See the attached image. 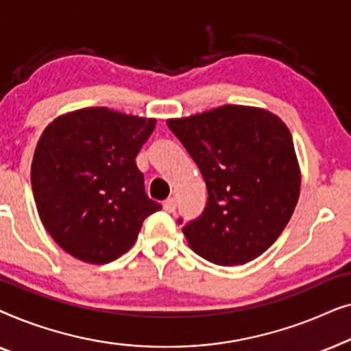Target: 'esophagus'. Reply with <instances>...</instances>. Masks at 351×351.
I'll list each match as a JSON object with an SVG mask.
<instances>
[{
	"mask_svg": "<svg viewBox=\"0 0 351 351\" xmlns=\"http://www.w3.org/2000/svg\"><path fill=\"white\" fill-rule=\"evenodd\" d=\"M162 208H165L166 213H174L176 208H177L176 198H167L165 203H162Z\"/></svg>",
	"mask_w": 351,
	"mask_h": 351,
	"instance_id": "esophagus-1",
	"label": "esophagus"
}]
</instances>
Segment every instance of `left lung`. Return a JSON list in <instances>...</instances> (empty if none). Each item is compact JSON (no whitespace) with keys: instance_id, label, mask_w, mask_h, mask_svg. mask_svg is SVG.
<instances>
[{"instance_id":"1","label":"left lung","mask_w":351,"mask_h":351,"mask_svg":"<svg viewBox=\"0 0 351 351\" xmlns=\"http://www.w3.org/2000/svg\"><path fill=\"white\" fill-rule=\"evenodd\" d=\"M167 126L208 186L201 217L182 228L190 247L217 265L246 263L265 252L300 193V166L282 119L265 108L222 105L171 118Z\"/></svg>"}]
</instances>
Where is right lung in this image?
Here are the masks:
<instances>
[{"instance_id": "add662e5", "label": "right lung", "mask_w": 351, "mask_h": 351, "mask_svg": "<svg viewBox=\"0 0 351 351\" xmlns=\"http://www.w3.org/2000/svg\"><path fill=\"white\" fill-rule=\"evenodd\" d=\"M155 126V118L89 107L60 114L43 131L33 198L47 233L70 256L97 265L121 257L143 220L161 209L136 165Z\"/></svg>"}]
</instances>
